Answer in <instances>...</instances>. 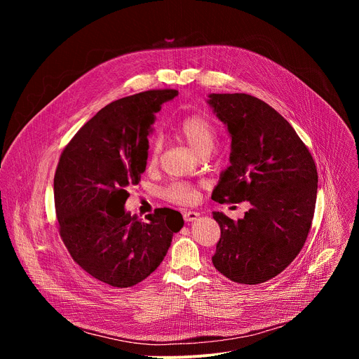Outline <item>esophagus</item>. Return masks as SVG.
<instances>
[{
	"instance_id": "34e87169",
	"label": "esophagus",
	"mask_w": 359,
	"mask_h": 359,
	"mask_svg": "<svg viewBox=\"0 0 359 359\" xmlns=\"http://www.w3.org/2000/svg\"><path fill=\"white\" fill-rule=\"evenodd\" d=\"M197 217H198V213H197V212H191V210L183 212V219H184V222H193V220H196Z\"/></svg>"
}]
</instances>
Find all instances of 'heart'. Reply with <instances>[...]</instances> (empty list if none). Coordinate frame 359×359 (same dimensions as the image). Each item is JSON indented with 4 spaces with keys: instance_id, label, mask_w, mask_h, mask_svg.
<instances>
[{
    "instance_id": "1",
    "label": "heart",
    "mask_w": 359,
    "mask_h": 359,
    "mask_svg": "<svg viewBox=\"0 0 359 359\" xmlns=\"http://www.w3.org/2000/svg\"><path fill=\"white\" fill-rule=\"evenodd\" d=\"M179 136L197 153L198 156L206 158L213 150L217 140L216 126L204 116L191 115L184 118L177 126ZM161 142L153 139L147 150V166L153 168L159 161ZM163 197L175 204H191L197 200V189L194 184L186 182H175L163 190Z\"/></svg>"
}]
</instances>
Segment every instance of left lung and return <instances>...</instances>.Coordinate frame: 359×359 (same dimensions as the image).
Returning a JSON list of instances; mask_svg holds the SVG:
<instances>
[{
  "mask_svg": "<svg viewBox=\"0 0 359 359\" xmlns=\"http://www.w3.org/2000/svg\"><path fill=\"white\" fill-rule=\"evenodd\" d=\"M209 104L231 135V165L212 198L251 204L238 222L213 213L220 238L212 262L234 283H266L292 263L309 237L317 166L294 128L264 100L247 93H212Z\"/></svg>",
  "mask_w": 359,
  "mask_h": 359,
  "instance_id": "left-lung-1",
  "label": "left lung"
}]
</instances>
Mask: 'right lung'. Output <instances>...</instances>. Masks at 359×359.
<instances>
[{"mask_svg": "<svg viewBox=\"0 0 359 359\" xmlns=\"http://www.w3.org/2000/svg\"><path fill=\"white\" fill-rule=\"evenodd\" d=\"M176 95V89H150L112 102L61 153L54 177L60 236L82 270L112 287H133L149 277L183 227L172 209H156L142 222L123 208L128 189L146 169L153 114Z\"/></svg>", "mask_w": 359, "mask_h": 359, "instance_id": "1", "label": "right lung"}]
</instances>
